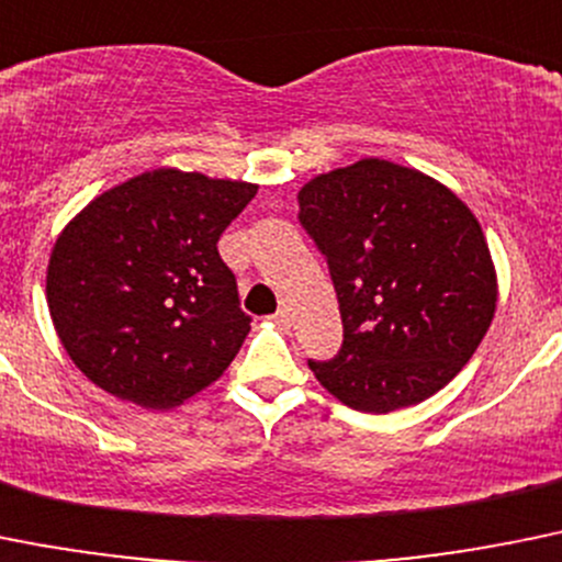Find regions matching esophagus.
<instances>
[{"label": "esophagus", "instance_id": "esophagus-1", "mask_svg": "<svg viewBox=\"0 0 562 562\" xmlns=\"http://www.w3.org/2000/svg\"><path fill=\"white\" fill-rule=\"evenodd\" d=\"M274 324H277V327H282V329H291V324H293L291 311H288V307H280V311L274 313Z\"/></svg>", "mask_w": 562, "mask_h": 562}]
</instances>
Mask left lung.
I'll return each mask as SVG.
<instances>
[{"instance_id":"left-lung-1","label":"left lung","mask_w":562,"mask_h":562,"mask_svg":"<svg viewBox=\"0 0 562 562\" xmlns=\"http://www.w3.org/2000/svg\"><path fill=\"white\" fill-rule=\"evenodd\" d=\"M299 222L327 257L344 322L338 358L311 363L316 380L376 416L449 385L499 302L469 204L424 171L363 157L305 182Z\"/></svg>"}]
</instances>
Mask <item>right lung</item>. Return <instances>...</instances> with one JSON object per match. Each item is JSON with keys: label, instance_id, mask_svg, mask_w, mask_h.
<instances>
[{"label": "right lung", "instance_id": "add662e5", "mask_svg": "<svg viewBox=\"0 0 562 562\" xmlns=\"http://www.w3.org/2000/svg\"><path fill=\"white\" fill-rule=\"evenodd\" d=\"M255 193L166 166L102 191L60 229L46 305L93 385L171 411L227 371L251 327L216 244Z\"/></svg>", "mask_w": 562, "mask_h": 562}]
</instances>
